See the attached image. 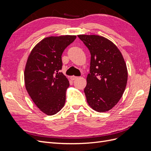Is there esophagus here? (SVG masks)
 <instances>
[{"label": "esophagus", "mask_w": 151, "mask_h": 151, "mask_svg": "<svg viewBox=\"0 0 151 151\" xmlns=\"http://www.w3.org/2000/svg\"><path fill=\"white\" fill-rule=\"evenodd\" d=\"M77 77H76V76H71V77H70V79H71L72 81H74L75 79H77Z\"/></svg>", "instance_id": "34e87169"}]
</instances>
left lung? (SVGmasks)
I'll return each instance as SVG.
<instances>
[{"label": "left lung", "mask_w": 151, "mask_h": 151, "mask_svg": "<svg viewBox=\"0 0 151 151\" xmlns=\"http://www.w3.org/2000/svg\"><path fill=\"white\" fill-rule=\"evenodd\" d=\"M91 53L90 73L87 76L84 93L94 110L106 112L120 101L128 79L122 54L110 40L99 35H79Z\"/></svg>", "instance_id": "left-lung-1"}]
</instances>
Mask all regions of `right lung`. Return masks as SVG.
Here are the masks:
<instances>
[{
    "label": "right lung",
    "mask_w": 151,
    "mask_h": 151,
    "mask_svg": "<svg viewBox=\"0 0 151 151\" xmlns=\"http://www.w3.org/2000/svg\"><path fill=\"white\" fill-rule=\"evenodd\" d=\"M76 38L75 35L49 36L31 50L24 69L27 92L40 111L47 115L57 113L65 103L69 81L60 70L62 55Z\"/></svg>",
    "instance_id": "obj_1"
}]
</instances>
